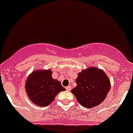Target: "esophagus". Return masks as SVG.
<instances>
[{
    "label": "esophagus",
    "mask_w": 133,
    "mask_h": 133,
    "mask_svg": "<svg viewBox=\"0 0 133 133\" xmlns=\"http://www.w3.org/2000/svg\"><path fill=\"white\" fill-rule=\"evenodd\" d=\"M66 89L67 90H69V91H70V90L72 89V87H71V86H68V87H66Z\"/></svg>",
    "instance_id": "obj_1"
}]
</instances>
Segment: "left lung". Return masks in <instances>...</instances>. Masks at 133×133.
I'll use <instances>...</instances> for the list:
<instances>
[{
  "mask_svg": "<svg viewBox=\"0 0 133 133\" xmlns=\"http://www.w3.org/2000/svg\"><path fill=\"white\" fill-rule=\"evenodd\" d=\"M77 87L71 92L86 108L95 107L106 98L110 90V81L103 70L89 68L78 75Z\"/></svg>",
  "mask_w": 133,
  "mask_h": 133,
  "instance_id": "obj_1",
  "label": "left lung"
}]
</instances>
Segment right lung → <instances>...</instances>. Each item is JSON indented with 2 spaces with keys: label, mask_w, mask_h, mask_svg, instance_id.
Instances as JSON below:
<instances>
[{
  "label": "right lung",
  "mask_w": 133,
  "mask_h": 133,
  "mask_svg": "<svg viewBox=\"0 0 133 133\" xmlns=\"http://www.w3.org/2000/svg\"><path fill=\"white\" fill-rule=\"evenodd\" d=\"M25 88L29 98L39 107L48 106L60 92L65 90L60 81L52 78L50 70L32 72L27 78Z\"/></svg>",
  "instance_id": "obj_1"
}]
</instances>
